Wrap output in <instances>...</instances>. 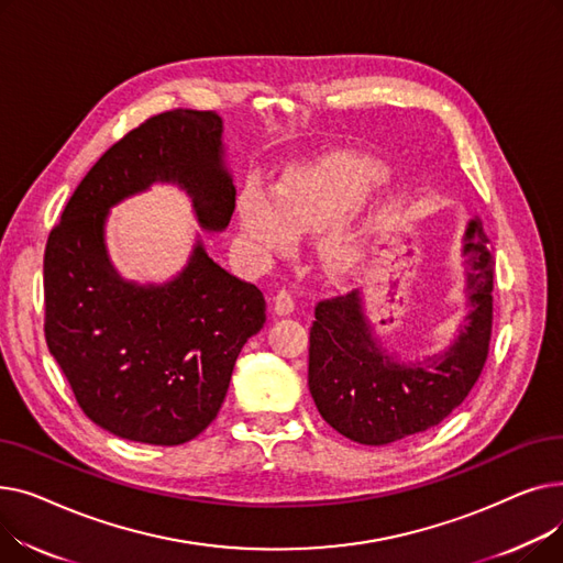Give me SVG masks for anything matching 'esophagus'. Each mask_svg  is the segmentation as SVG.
I'll return each mask as SVG.
<instances>
[{
  "label": "esophagus",
  "instance_id": "34e87169",
  "mask_svg": "<svg viewBox=\"0 0 563 563\" xmlns=\"http://www.w3.org/2000/svg\"><path fill=\"white\" fill-rule=\"evenodd\" d=\"M274 312L280 314V317L294 312V297H291L287 289H280L276 297H274Z\"/></svg>",
  "mask_w": 563,
  "mask_h": 563
}]
</instances>
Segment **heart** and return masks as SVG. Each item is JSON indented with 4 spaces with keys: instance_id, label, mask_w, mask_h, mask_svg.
<instances>
[{
    "instance_id": "1",
    "label": "heart",
    "mask_w": 563,
    "mask_h": 563,
    "mask_svg": "<svg viewBox=\"0 0 563 563\" xmlns=\"http://www.w3.org/2000/svg\"><path fill=\"white\" fill-rule=\"evenodd\" d=\"M376 177L356 166L312 168L289 175L280 194L249 183L240 196V225L244 242L260 257L287 255L303 232H327L356 214ZM365 236L340 232L323 244L321 257L333 274L356 272L365 260Z\"/></svg>"
}]
</instances>
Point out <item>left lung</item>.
<instances>
[{
	"instance_id": "obj_1",
	"label": "left lung",
	"mask_w": 563,
	"mask_h": 563,
	"mask_svg": "<svg viewBox=\"0 0 563 563\" xmlns=\"http://www.w3.org/2000/svg\"><path fill=\"white\" fill-rule=\"evenodd\" d=\"M470 310L456 340L424 363L380 349L363 294L319 301L310 329L308 386L321 418L361 445H388L422 433L463 404L488 358L495 260L482 219L463 236Z\"/></svg>"
}]
</instances>
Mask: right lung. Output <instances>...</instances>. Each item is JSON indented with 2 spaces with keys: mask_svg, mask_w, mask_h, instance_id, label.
Wrapping results in <instances>:
<instances>
[{
  "mask_svg": "<svg viewBox=\"0 0 563 563\" xmlns=\"http://www.w3.org/2000/svg\"><path fill=\"white\" fill-rule=\"evenodd\" d=\"M214 111L147 118L86 173L45 246V340L88 420L109 433L183 445L212 424L236 356L264 327L262 291L207 255L198 240L164 285L121 278L104 246L109 210L155 183L191 198L200 228L234 212Z\"/></svg>",
  "mask_w": 563,
  "mask_h": 563,
  "instance_id": "right-lung-1",
  "label": "right lung"
}]
</instances>
